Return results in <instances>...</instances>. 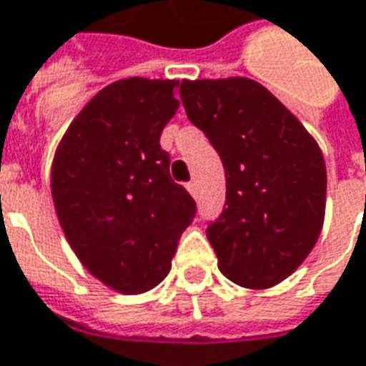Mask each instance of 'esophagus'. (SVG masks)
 Segmentation results:
<instances>
[{"label":"esophagus","instance_id":"esophagus-1","mask_svg":"<svg viewBox=\"0 0 366 366\" xmlns=\"http://www.w3.org/2000/svg\"><path fill=\"white\" fill-rule=\"evenodd\" d=\"M186 188H188V192H190L194 198L198 196V182H188L186 184Z\"/></svg>","mask_w":366,"mask_h":366}]
</instances>
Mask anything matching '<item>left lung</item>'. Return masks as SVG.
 Masks as SVG:
<instances>
[{
	"label": "left lung",
	"instance_id": "8db88e82",
	"mask_svg": "<svg viewBox=\"0 0 366 366\" xmlns=\"http://www.w3.org/2000/svg\"><path fill=\"white\" fill-rule=\"evenodd\" d=\"M180 97L226 170V208L206 229L219 272L247 290L277 285L305 262L323 227L321 148L247 76L182 81Z\"/></svg>",
	"mask_w": 366,
	"mask_h": 366
}]
</instances>
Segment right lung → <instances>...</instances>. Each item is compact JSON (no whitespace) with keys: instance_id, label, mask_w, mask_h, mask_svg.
Instances as JSON below:
<instances>
[{"instance_id":"right-lung-1","label":"right lung","mask_w":366,"mask_h":366,"mask_svg":"<svg viewBox=\"0 0 366 366\" xmlns=\"http://www.w3.org/2000/svg\"><path fill=\"white\" fill-rule=\"evenodd\" d=\"M178 81L130 76L104 86L59 142L51 194L71 249L107 287L137 295L164 280L196 202L170 178L160 134Z\"/></svg>"}]
</instances>
